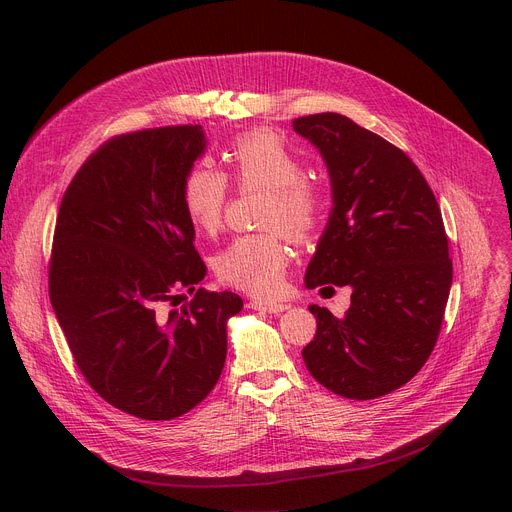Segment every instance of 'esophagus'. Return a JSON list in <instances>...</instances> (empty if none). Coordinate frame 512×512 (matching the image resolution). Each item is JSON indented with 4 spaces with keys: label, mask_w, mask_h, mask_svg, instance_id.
Instances as JSON below:
<instances>
[{
    "label": "esophagus",
    "mask_w": 512,
    "mask_h": 512,
    "mask_svg": "<svg viewBox=\"0 0 512 512\" xmlns=\"http://www.w3.org/2000/svg\"><path fill=\"white\" fill-rule=\"evenodd\" d=\"M247 308L251 310H259V312H267V314H279L285 312L289 306L283 302H263V300H251L247 304Z\"/></svg>",
    "instance_id": "34e87169"
}]
</instances>
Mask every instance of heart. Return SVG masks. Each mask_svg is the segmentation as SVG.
I'll list each match as a JSON object with an SVG mask.
<instances>
[{"mask_svg": "<svg viewBox=\"0 0 512 512\" xmlns=\"http://www.w3.org/2000/svg\"><path fill=\"white\" fill-rule=\"evenodd\" d=\"M231 178L239 190L263 188V227H283L291 237H310L324 218L326 198L318 182L304 174L302 156L271 129H253L233 141L227 152ZM229 180L208 160L198 162L182 184L188 221L202 233L223 223ZM289 249L277 231L237 237L216 255L214 269L223 283L253 296H275L281 289Z\"/></svg>", "mask_w": 512, "mask_h": 512, "instance_id": "1", "label": "heart"}]
</instances>
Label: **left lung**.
<instances>
[{
	"label": "left lung",
	"instance_id": "8db88e82",
	"mask_svg": "<svg viewBox=\"0 0 512 512\" xmlns=\"http://www.w3.org/2000/svg\"><path fill=\"white\" fill-rule=\"evenodd\" d=\"M291 125L322 154L334 202L306 287H352L342 318L310 306L318 330L302 356L332 393L375 399L411 381L440 336L452 287L442 212L419 168L381 135L340 113Z\"/></svg>",
	"mask_w": 512,
	"mask_h": 512
}]
</instances>
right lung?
I'll use <instances>...</instances> for the list:
<instances>
[{
    "label": "right lung",
    "instance_id": "obj_1",
    "mask_svg": "<svg viewBox=\"0 0 512 512\" xmlns=\"http://www.w3.org/2000/svg\"><path fill=\"white\" fill-rule=\"evenodd\" d=\"M200 125L123 133L105 141L68 184L56 216L48 291L87 383L113 407L168 421L196 407L227 358L233 291H175L206 275L182 184L204 154Z\"/></svg>",
    "mask_w": 512,
    "mask_h": 512
}]
</instances>
